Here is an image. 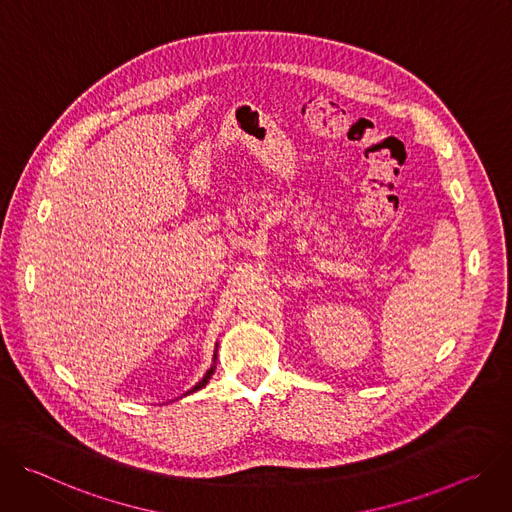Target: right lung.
<instances>
[{
    "instance_id": "obj_1",
    "label": "right lung",
    "mask_w": 512,
    "mask_h": 512,
    "mask_svg": "<svg viewBox=\"0 0 512 512\" xmlns=\"http://www.w3.org/2000/svg\"><path fill=\"white\" fill-rule=\"evenodd\" d=\"M216 352H218V342L214 344V356H212V364H210V369L204 373V377L190 389V391H186L182 397H186V395H192V393H196V391H200L202 387H206V383L210 381V377L214 375V369H216Z\"/></svg>"
}]
</instances>
